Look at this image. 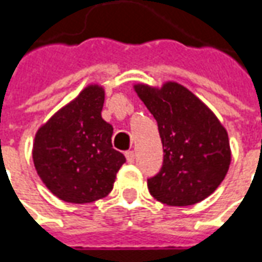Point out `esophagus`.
Masks as SVG:
<instances>
[{
  "label": "esophagus",
  "mask_w": 262,
  "mask_h": 262,
  "mask_svg": "<svg viewBox=\"0 0 262 262\" xmlns=\"http://www.w3.org/2000/svg\"><path fill=\"white\" fill-rule=\"evenodd\" d=\"M125 156H126V160H127V162H129V164H133V162H135V160H136V154H135V151H126Z\"/></svg>",
  "instance_id": "34e87169"
}]
</instances>
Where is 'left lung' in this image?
Here are the masks:
<instances>
[{
	"label": "left lung",
	"mask_w": 262,
	"mask_h": 262,
	"mask_svg": "<svg viewBox=\"0 0 262 262\" xmlns=\"http://www.w3.org/2000/svg\"><path fill=\"white\" fill-rule=\"evenodd\" d=\"M137 96L158 123L164 162L147 179L150 194L168 205H191L207 199L230 165L228 133L204 102L175 82L161 89L136 84Z\"/></svg>",
	"instance_id": "left-lung-1"
}]
</instances>
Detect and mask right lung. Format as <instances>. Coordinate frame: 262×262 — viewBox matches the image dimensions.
<instances>
[{"label":"right lung","instance_id":"add662e5","mask_svg":"<svg viewBox=\"0 0 262 262\" xmlns=\"http://www.w3.org/2000/svg\"><path fill=\"white\" fill-rule=\"evenodd\" d=\"M102 87L87 86L40 127L33 162L58 199L84 204L108 195L125 156L112 148V126L101 118Z\"/></svg>","mask_w":262,"mask_h":262}]
</instances>
